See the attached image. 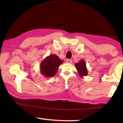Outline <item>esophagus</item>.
Wrapping results in <instances>:
<instances>
[{
    "mask_svg": "<svg viewBox=\"0 0 123 123\" xmlns=\"http://www.w3.org/2000/svg\"><path fill=\"white\" fill-rule=\"evenodd\" d=\"M66 62L67 63H68V64H71V63L72 62V60H71V59H67V60H66Z\"/></svg>",
    "mask_w": 123,
    "mask_h": 123,
    "instance_id": "esophagus-1",
    "label": "esophagus"
}]
</instances>
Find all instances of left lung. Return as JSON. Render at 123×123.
I'll use <instances>...</instances> for the list:
<instances>
[{"label": "left lung", "instance_id": "obj_1", "mask_svg": "<svg viewBox=\"0 0 123 123\" xmlns=\"http://www.w3.org/2000/svg\"><path fill=\"white\" fill-rule=\"evenodd\" d=\"M75 66L80 77L86 76L87 75V69L85 61L83 59H81L80 62L76 63Z\"/></svg>", "mask_w": 123, "mask_h": 123}]
</instances>
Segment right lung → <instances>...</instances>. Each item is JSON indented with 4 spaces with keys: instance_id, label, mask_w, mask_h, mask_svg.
<instances>
[{
    "instance_id": "1",
    "label": "right lung",
    "mask_w": 123,
    "mask_h": 123,
    "mask_svg": "<svg viewBox=\"0 0 123 123\" xmlns=\"http://www.w3.org/2000/svg\"><path fill=\"white\" fill-rule=\"evenodd\" d=\"M63 61L59 59L56 55L51 54L43 59L40 65V73L45 77L54 76L58 71V69Z\"/></svg>"
}]
</instances>
